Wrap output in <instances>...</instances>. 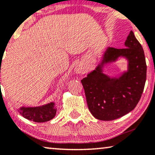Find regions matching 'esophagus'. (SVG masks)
Wrapping results in <instances>:
<instances>
[{
  "label": "esophagus",
  "mask_w": 155,
  "mask_h": 155,
  "mask_svg": "<svg viewBox=\"0 0 155 155\" xmlns=\"http://www.w3.org/2000/svg\"><path fill=\"white\" fill-rule=\"evenodd\" d=\"M84 71V68L82 65L78 64L76 65L75 68V73L77 74H80V73H83Z\"/></svg>",
  "instance_id": "34e87169"
}]
</instances>
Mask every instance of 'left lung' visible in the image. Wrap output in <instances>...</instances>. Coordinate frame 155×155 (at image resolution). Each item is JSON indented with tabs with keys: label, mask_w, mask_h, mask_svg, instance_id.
<instances>
[{
	"label": "left lung",
	"mask_w": 155,
	"mask_h": 155,
	"mask_svg": "<svg viewBox=\"0 0 155 155\" xmlns=\"http://www.w3.org/2000/svg\"><path fill=\"white\" fill-rule=\"evenodd\" d=\"M120 58L127 61L126 71L116 76L106 74L107 65ZM146 73L143 48L130 31L124 48L107 47L94 70L81 80L91 114L97 119L112 120L134 109L143 94Z\"/></svg>",
	"instance_id": "1"
}]
</instances>
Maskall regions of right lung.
I'll list each match as a JSON object with an SVG mask.
<instances>
[{
  "instance_id": "obj_1",
  "label": "right lung",
  "mask_w": 155,
  "mask_h": 155,
  "mask_svg": "<svg viewBox=\"0 0 155 155\" xmlns=\"http://www.w3.org/2000/svg\"><path fill=\"white\" fill-rule=\"evenodd\" d=\"M57 109L53 101L38 107H20L18 109L20 115L29 120L43 123L53 119Z\"/></svg>"
}]
</instances>
